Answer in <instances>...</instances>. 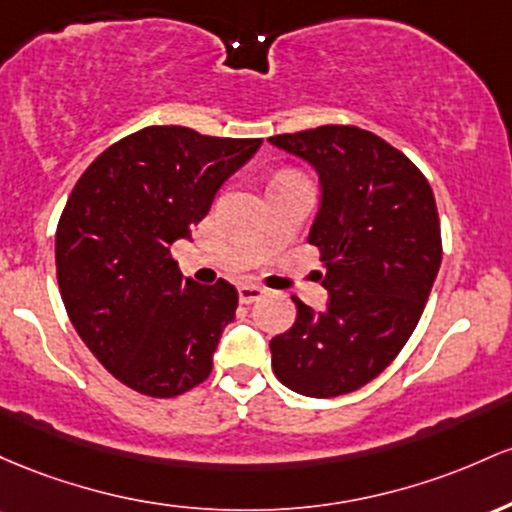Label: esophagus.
Returning a JSON list of instances; mask_svg holds the SVG:
<instances>
[{
    "label": "esophagus",
    "mask_w": 512,
    "mask_h": 512,
    "mask_svg": "<svg viewBox=\"0 0 512 512\" xmlns=\"http://www.w3.org/2000/svg\"><path fill=\"white\" fill-rule=\"evenodd\" d=\"M263 295H266V290L258 285H241L239 287V302L241 304H251V302L261 300Z\"/></svg>",
    "instance_id": "1"
}]
</instances>
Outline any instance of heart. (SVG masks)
I'll list each match as a JSON object with an SVG mask.
<instances>
[{
    "label": "heart",
    "instance_id": "1",
    "mask_svg": "<svg viewBox=\"0 0 512 512\" xmlns=\"http://www.w3.org/2000/svg\"><path fill=\"white\" fill-rule=\"evenodd\" d=\"M283 176H290V174H283Z\"/></svg>",
    "mask_w": 512,
    "mask_h": 512
}]
</instances>
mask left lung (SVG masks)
I'll return each instance as SVG.
<instances>
[{
    "mask_svg": "<svg viewBox=\"0 0 512 512\" xmlns=\"http://www.w3.org/2000/svg\"><path fill=\"white\" fill-rule=\"evenodd\" d=\"M317 169L321 208L309 244L324 263V312L292 297L297 319L271 341L292 392L329 399L375 380L416 329L442 261L426 176L404 152L355 125L271 137Z\"/></svg>",
    "mask_w": 512,
    "mask_h": 512,
    "instance_id": "left-lung-1",
    "label": "left lung"
}]
</instances>
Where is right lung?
<instances>
[{"mask_svg":"<svg viewBox=\"0 0 512 512\" xmlns=\"http://www.w3.org/2000/svg\"><path fill=\"white\" fill-rule=\"evenodd\" d=\"M261 142L149 125L79 176L57 222V285L86 348L125 387L171 399L208 380L239 292L183 278L171 244Z\"/></svg>","mask_w":512,"mask_h":512,"instance_id":"1","label":"right lung"}]
</instances>
